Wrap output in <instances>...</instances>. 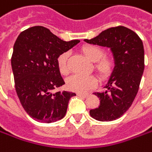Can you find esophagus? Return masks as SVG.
<instances>
[{
  "label": "esophagus",
  "instance_id": "obj_1",
  "mask_svg": "<svg viewBox=\"0 0 152 152\" xmlns=\"http://www.w3.org/2000/svg\"><path fill=\"white\" fill-rule=\"evenodd\" d=\"M77 95L79 96H82V97H86V96H89V94L88 93H77Z\"/></svg>",
  "mask_w": 152,
  "mask_h": 152
}]
</instances>
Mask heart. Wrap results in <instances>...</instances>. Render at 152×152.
<instances>
[{"instance_id": "heart-1", "label": "heart", "mask_w": 152, "mask_h": 152, "mask_svg": "<svg viewBox=\"0 0 152 152\" xmlns=\"http://www.w3.org/2000/svg\"><path fill=\"white\" fill-rule=\"evenodd\" d=\"M84 56L89 61L95 62L94 69L102 79L109 78L114 71L115 61L109 56H103L104 51L102 49L94 46V45H86L81 49ZM68 52H64L61 54L57 59V65L60 72L63 75L69 73V66H68ZM97 81L95 76L93 75H72L66 80V87L68 90L76 91V92H85L91 88L95 87Z\"/></svg>"}]
</instances>
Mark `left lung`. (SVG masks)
<instances>
[{"label":"left lung","mask_w":152,"mask_h":152,"mask_svg":"<svg viewBox=\"0 0 152 152\" xmlns=\"http://www.w3.org/2000/svg\"><path fill=\"white\" fill-rule=\"evenodd\" d=\"M84 41L109 48L115 61L114 71L104 90L95 93L100 105L90 110V115L100 121L116 120L131 107L138 93L145 68L143 42L134 31L125 26L111 27Z\"/></svg>","instance_id":"1"}]
</instances>
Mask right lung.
<instances>
[{
	"label": "right lung",
	"instance_id": "right-lung-1",
	"mask_svg": "<svg viewBox=\"0 0 152 152\" xmlns=\"http://www.w3.org/2000/svg\"><path fill=\"white\" fill-rule=\"evenodd\" d=\"M79 42L63 41L43 26L28 28L19 35L11 59L15 90L24 110L36 121L50 123L65 116L76 94L54 92L65 84L57 59Z\"/></svg>",
	"mask_w": 152,
	"mask_h": 152
}]
</instances>
